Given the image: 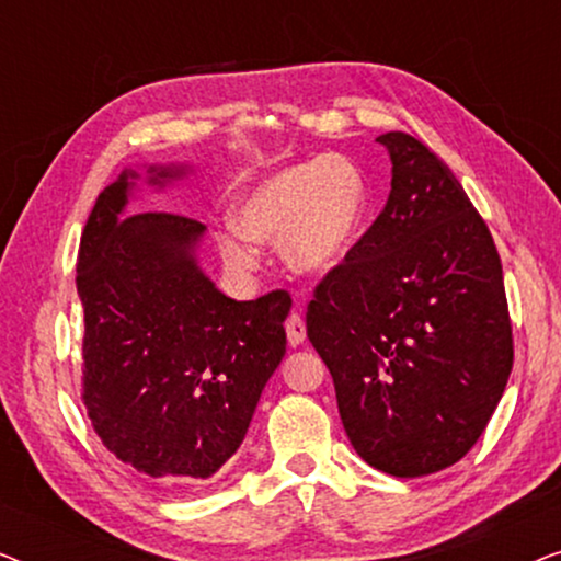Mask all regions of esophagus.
<instances>
[{
    "label": "esophagus",
    "mask_w": 561,
    "mask_h": 561,
    "mask_svg": "<svg viewBox=\"0 0 561 561\" xmlns=\"http://www.w3.org/2000/svg\"><path fill=\"white\" fill-rule=\"evenodd\" d=\"M286 334H288L290 347H298V344L306 340V321L301 319V313H290L286 319Z\"/></svg>",
    "instance_id": "34e87169"
}]
</instances>
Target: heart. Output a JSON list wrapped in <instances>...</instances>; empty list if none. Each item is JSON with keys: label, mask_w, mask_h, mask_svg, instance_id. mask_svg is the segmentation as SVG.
Masks as SVG:
<instances>
[{"label": "heart", "mask_w": 561, "mask_h": 561, "mask_svg": "<svg viewBox=\"0 0 561 561\" xmlns=\"http://www.w3.org/2000/svg\"><path fill=\"white\" fill-rule=\"evenodd\" d=\"M365 181L347 158L324 156L257 181L237 198L232 225L219 234L221 257L234 271H255L256 242H278L301 273H329L350 255L365 214Z\"/></svg>", "instance_id": "1"}]
</instances>
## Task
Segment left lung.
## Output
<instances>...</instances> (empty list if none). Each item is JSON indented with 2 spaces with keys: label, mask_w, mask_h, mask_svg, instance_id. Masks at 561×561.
Returning a JSON list of instances; mask_svg holds the SVG:
<instances>
[{
  "label": "left lung",
  "mask_w": 561,
  "mask_h": 561,
  "mask_svg": "<svg viewBox=\"0 0 561 561\" xmlns=\"http://www.w3.org/2000/svg\"><path fill=\"white\" fill-rule=\"evenodd\" d=\"M390 194L317 286L306 334L332 373L352 447L396 478L462 459L513 367L503 265L455 173L416 137L386 133Z\"/></svg>",
  "instance_id": "1"
}]
</instances>
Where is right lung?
I'll return each mask as SVG.
<instances>
[{
	"mask_svg": "<svg viewBox=\"0 0 561 561\" xmlns=\"http://www.w3.org/2000/svg\"><path fill=\"white\" fill-rule=\"evenodd\" d=\"M163 191L191 165H145ZM137 168L99 194L81 234L83 403L104 447L168 482L209 480L240 447L286 355L290 298L221 294L198 265L202 221L127 214Z\"/></svg>",
	"mask_w": 561,
	"mask_h": 561,
	"instance_id": "right-lung-1",
	"label": "right lung"
}]
</instances>
